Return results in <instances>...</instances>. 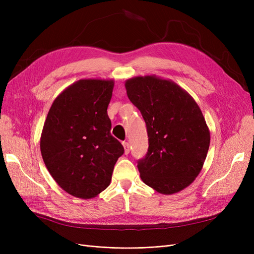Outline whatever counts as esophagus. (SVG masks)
Masks as SVG:
<instances>
[{"label": "esophagus", "instance_id": "34e87169", "mask_svg": "<svg viewBox=\"0 0 254 254\" xmlns=\"http://www.w3.org/2000/svg\"><path fill=\"white\" fill-rule=\"evenodd\" d=\"M123 145H124V147H125V153L127 154L129 152V145H128V143L127 142H123Z\"/></svg>", "mask_w": 254, "mask_h": 254}]
</instances>
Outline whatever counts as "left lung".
Masks as SVG:
<instances>
[{
  "label": "left lung",
  "instance_id": "1",
  "mask_svg": "<svg viewBox=\"0 0 254 254\" xmlns=\"http://www.w3.org/2000/svg\"><path fill=\"white\" fill-rule=\"evenodd\" d=\"M126 88L148 134V151L138 161L142 181L159 193L179 192L197 177L208 153L210 130L201 109L171 80L138 76Z\"/></svg>",
  "mask_w": 254,
  "mask_h": 254
}]
</instances>
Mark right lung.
Masks as SVG:
<instances>
[{
	"mask_svg": "<svg viewBox=\"0 0 254 254\" xmlns=\"http://www.w3.org/2000/svg\"><path fill=\"white\" fill-rule=\"evenodd\" d=\"M114 81L81 79L53 101L40 139L44 164L61 188L91 198L108 188L114 165L125 152L110 132L107 108Z\"/></svg>",
	"mask_w": 254,
	"mask_h": 254,
	"instance_id": "obj_1",
	"label": "right lung"
}]
</instances>
